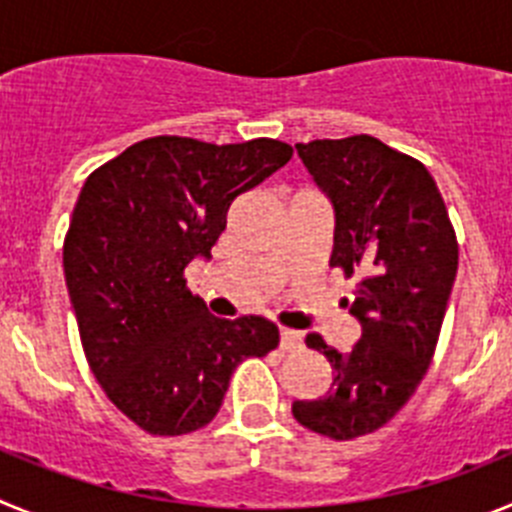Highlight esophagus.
I'll return each mask as SVG.
<instances>
[{"label":"esophagus","instance_id":"1","mask_svg":"<svg viewBox=\"0 0 512 512\" xmlns=\"http://www.w3.org/2000/svg\"><path fill=\"white\" fill-rule=\"evenodd\" d=\"M279 346H282L284 351H295V348L302 346V333H297V330L282 328V330H279Z\"/></svg>","mask_w":512,"mask_h":512}]
</instances>
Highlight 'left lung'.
Here are the masks:
<instances>
[{
	"label": "left lung",
	"instance_id": "left-lung-1",
	"mask_svg": "<svg viewBox=\"0 0 512 512\" xmlns=\"http://www.w3.org/2000/svg\"><path fill=\"white\" fill-rule=\"evenodd\" d=\"M295 148L336 212L330 266L359 277L348 312L361 338L348 354L318 333L305 338L330 361L333 384L318 400L292 402V415L320 436L351 441L390 423L418 390L449 305L459 243L418 158L372 135Z\"/></svg>",
	"mask_w": 512,
	"mask_h": 512
}]
</instances>
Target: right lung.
I'll list each match as a JSON object with an SVG mask.
<instances>
[{
	"mask_svg": "<svg viewBox=\"0 0 512 512\" xmlns=\"http://www.w3.org/2000/svg\"><path fill=\"white\" fill-rule=\"evenodd\" d=\"M292 158L282 140L215 146L156 135L89 174L63 241V274L92 374L151 436L210 423L235 366L279 346L259 315L223 320L187 289L238 194Z\"/></svg>",
	"mask_w": 512,
	"mask_h": 512,
	"instance_id": "add662e5",
	"label": "right lung"
}]
</instances>
